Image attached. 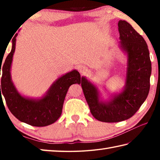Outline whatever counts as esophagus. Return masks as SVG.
I'll return each mask as SVG.
<instances>
[{"instance_id": "1", "label": "esophagus", "mask_w": 160, "mask_h": 160, "mask_svg": "<svg viewBox=\"0 0 160 160\" xmlns=\"http://www.w3.org/2000/svg\"><path fill=\"white\" fill-rule=\"evenodd\" d=\"M78 71L82 74H85L87 71H88V68H87V67H85V66H82V65L78 66Z\"/></svg>"}]
</instances>
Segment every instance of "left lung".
<instances>
[{
	"label": "left lung",
	"mask_w": 160,
	"mask_h": 160,
	"mask_svg": "<svg viewBox=\"0 0 160 160\" xmlns=\"http://www.w3.org/2000/svg\"><path fill=\"white\" fill-rule=\"evenodd\" d=\"M121 47L128 53L126 85L109 102H99L97 88L82 78L84 95L90 112L99 121L116 123L132 117L145 101L150 91L152 71L150 53L143 37L125 20L118 23Z\"/></svg>",
	"instance_id": "left-lung-1"
}]
</instances>
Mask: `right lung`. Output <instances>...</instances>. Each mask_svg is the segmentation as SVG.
Returning a JSON list of instances; mask_svg holds the SVG:
<instances>
[{
	"label": "right lung",
	"mask_w": 160,
	"mask_h": 160,
	"mask_svg": "<svg viewBox=\"0 0 160 160\" xmlns=\"http://www.w3.org/2000/svg\"><path fill=\"white\" fill-rule=\"evenodd\" d=\"M17 35L15 34L12 40L11 51L5 58L3 66L0 67V75L2 68L0 97H2L1 94L4 96L10 112L22 122L37 127L51 125L61 115L64 99L69 87L72 84H80L82 78L78 71L74 70L56 80L42 99L33 100L22 97L13 85L10 72Z\"/></svg>",
	"instance_id": "right-lung-1"
}]
</instances>
